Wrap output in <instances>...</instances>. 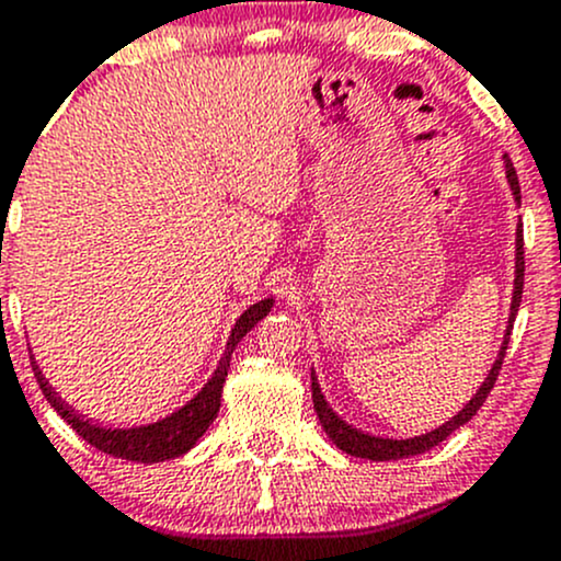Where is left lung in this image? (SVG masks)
Wrapping results in <instances>:
<instances>
[{
  "instance_id": "8db88e82",
  "label": "left lung",
  "mask_w": 561,
  "mask_h": 561,
  "mask_svg": "<svg viewBox=\"0 0 561 561\" xmlns=\"http://www.w3.org/2000/svg\"><path fill=\"white\" fill-rule=\"evenodd\" d=\"M503 158H505V176H508V185H511V193H514V202L522 206V187H518L516 169H514V163H511L508 156H503ZM514 274H516L514 276V298H511L508 325H505V335H503V344H500L497 357H494V363H492V368H489L486 379H483L481 387L476 389L473 398H470L468 403H465L462 409H459L449 422H444L440 427L430 430V433L414 435V438H389V435L385 438V435H370V433H365V430L355 427V424H350L344 420V416H339L333 409H330L325 394H322L320 381H317L314 368H311V400H314V411H317V416H320V424H322V430L328 433V438L333 440V444L339 446L341 451L352 454V457L374 459V462H389V459L416 457V454L430 451L433 446H438L440 440L449 438L454 430H459L462 424H468L470 420H473L476 411H479L483 405V400H486V394L492 392L494 381H497L500 368H503V357H505V350H508L511 330H514V320L518 314V304H522V290H524L522 220H518V226H516V268H514Z\"/></svg>"
}]
</instances>
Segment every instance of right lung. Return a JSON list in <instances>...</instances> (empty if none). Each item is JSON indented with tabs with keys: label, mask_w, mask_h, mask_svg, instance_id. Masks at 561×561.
I'll return each mask as SVG.
<instances>
[{
	"label": "right lung",
	"mask_w": 561,
	"mask_h": 561,
	"mask_svg": "<svg viewBox=\"0 0 561 561\" xmlns=\"http://www.w3.org/2000/svg\"><path fill=\"white\" fill-rule=\"evenodd\" d=\"M271 306H274V298H263L257 300V304H252L250 309L236 320L231 335H228L226 352H222L220 363H217L209 381H206L182 409H176L174 414L150 424H137V427H107V424L91 422L88 416L78 414V411L53 389L50 381L43 376V370H39L34 355L32 368L34 376H37L39 389H43V394L47 398V403L56 409V414L61 416L82 440H88V444L96 446L99 451L117 459H131V462H163V459H174L191 451L193 446L202 440L206 430H209V424L215 422L217 411H220L222 385H226L228 368H231L233 350L239 346V341L268 314Z\"/></svg>",
	"instance_id": "add662e5"
}]
</instances>
